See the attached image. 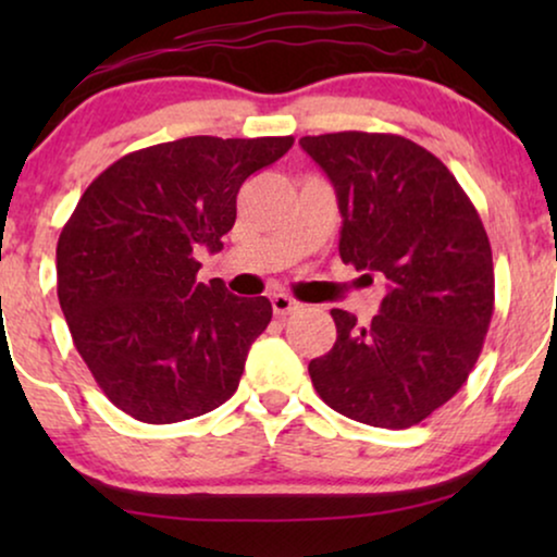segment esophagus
Returning <instances> with one entry per match:
<instances>
[{"instance_id":"1","label":"esophagus","mask_w":557,"mask_h":557,"mask_svg":"<svg viewBox=\"0 0 557 557\" xmlns=\"http://www.w3.org/2000/svg\"><path fill=\"white\" fill-rule=\"evenodd\" d=\"M271 304H273V314L276 317H288V314H294V311L301 309V304L292 299L288 294H273Z\"/></svg>"}]
</instances>
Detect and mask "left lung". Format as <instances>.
I'll list each match as a JSON object with an SVG mask.
<instances>
[{
	"label": "left lung",
	"instance_id": "8db88e82",
	"mask_svg": "<svg viewBox=\"0 0 557 557\" xmlns=\"http://www.w3.org/2000/svg\"><path fill=\"white\" fill-rule=\"evenodd\" d=\"M299 144L337 193L342 261L387 278L370 324L332 309L337 342L309 362L311 383L352 421L410 429L461 391L484 347L494 265L482 218L448 166L406 136Z\"/></svg>",
	"mask_w": 557,
	"mask_h": 557
}]
</instances>
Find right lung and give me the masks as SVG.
I'll return each instance as SVG.
<instances>
[{
	"mask_svg": "<svg viewBox=\"0 0 557 557\" xmlns=\"http://www.w3.org/2000/svg\"><path fill=\"white\" fill-rule=\"evenodd\" d=\"M292 136L187 139L121 157L90 182L58 240V299L73 345L113 406L144 423L202 416L238 391L271 322L265 296L197 281L218 253L250 174Z\"/></svg>",
	"mask_w": 557,
	"mask_h": 557,
	"instance_id": "add662e5",
	"label": "right lung"
}]
</instances>
